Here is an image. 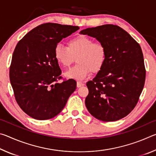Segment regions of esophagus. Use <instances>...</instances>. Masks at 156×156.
<instances>
[{
    "instance_id": "1",
    "label": "esophagus",
    "mask_w": 156,
    "mask_h": 156,
    "mask_svg": "<svg viewBox=\"0 0 156 156\" xmlns=\"http://www.w3.org/2000/svg\"><path fill=\"white\" fill-rule=\"evenodd\" d=\"M84 83H82V82H77V87H80L82 86H84Z\"/></svg>"
}]
</instances>
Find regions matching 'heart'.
Here are the masks:
<instances>
[{
  "label": "heart",
  "instance_id": "heart-1",
  "mask_svg": "<svg viewBox=\"0 0 156 156\" xmlns=\"http://www.w3.org/2000/svg\"><path fill=\"white\" fill-rule=\"evenodd\" d=\"M67 47L58 44L54 55L56 61L63 67L69 68L77 60V65L65 73L69 78L83 80L90 72L98 73L104 67L107 51L101 42H94L91 38L79 35L69 40Z\"/></svg>",
  "mask_w": 156,
  "mask_h": 156
}]
</instances>
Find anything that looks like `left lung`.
<instances>
[{"label": "left lung", "instance_id": "1", "mask_svg": "<svg viewBox=\"0 0 156 156\" xmlns=\"http://www.w3.org/2000/svg\"><path fill=\"white\" fill-rule=\"evenodd\" d=\"M80 33L96 38L107 51L104 67L87 83L86 107L104 122L122 119L135 108L144 88L146 69L141 47L118 25L98 26Z\"/></svg>", "mask_w": 156, "mask_h": 156}]
</instances>
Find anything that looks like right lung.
<instances>
[{"label": "right lung", "mask_w": 156, "mask_h": 156, "mask_svg": "<svg viewBox=\"0 0 156 156\" xmlns=\"http://www.w3.org/2000/svg\"><path fill=\"white\" fill-rule=\"evenodd\" d=\"M78 30V26L44 23L29 31L15 47L9 80L18 105L34 119L55 117L76 90V80L60 76L54 51L62 38Z\"/></svg>", "instance_id": "add662e5"}]
</instances>
